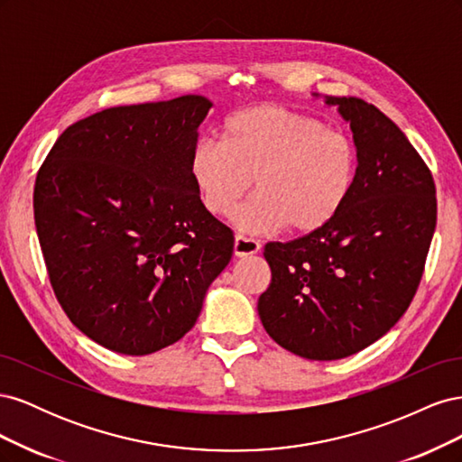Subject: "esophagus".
Instances as JSON below:
<instances>
[{
  "label": "esophagus",
  "mask_w": 462,
  "mask_h": 462,
  "mask_svg": "<svg viewBox=\"0 0 462 462\" xmlns=\"http://www.w3.org/2000/svg\"><path fill=\"white\" fill-rule=\"evenodd\" d=\"M260 250V243L253 236H246V235H235V256L239 258H246V256H253Z\"/></svg>",
  "instance_id": "1"
}]
</instances>
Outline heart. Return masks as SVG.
I'll list each match as a JSON object with an SVG mask.
<instances>
[{"label":"heart","instance_id":"heart-1","mask_svg":"<svg viewBox=\"0 0 462 462\" xmlns=\"http://www.w3.org/2000/svg\"><path fill=\"white\" fill-rule=\"evenodd\" d=\"M219 134L221 143L200 138L192 146L189 171L214 216L231 214L254 179L256 192L233 217L243 231H318L355 189L358 150L351 134L312 116L260 104L229 116Z\"/></svg>","mask_w":462,"mask_h":462}]
</instances>
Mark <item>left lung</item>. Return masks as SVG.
Returning a JSON list of instances; mask_svg holds the SVG:
<instances>
[{"label":"left lung","mask_w":462,"mask_h":462,"mask_svg":"<svg viewBox=\"0 0 462 462\" xmlns=\"http://www.w3.org/2000/svg\"><path fill=\"white\" fill-rule=\"evenodd\" d=\"M326 102L351 123L355 189L328 226L263 246L272 283L258 299L270 337L309 360L351 356L397 324L420 285L438 219L430 167L397 125L360 97Z\"/></svg>","instance_id":"1"}]
</instances>
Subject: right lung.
Listing matches in <instances>:
<instances>
[{"label": "right lung", "instance_id": "obj_1", "mask_svg": "<svg viewBox=\"0 0 462 462\" xmlns=\"http://www.w3.org/2000/svg\"><path fill=\"white\" fill-rule=\"evenodd\" d=\"M212 102L109 107L67 127L34 183V223L55 299L109 351L143 356L197 324L233 231L189 171Z\"/></svg>", "mask_w": 462, "mask_h": 462}]
</instances>
